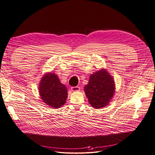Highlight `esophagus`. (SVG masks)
Segmentation results:
<instances>
[{"instance_id":"1","label":"esophagus","mask_w":155,"mask_h":155,"mask_svg":"<svg viewBox=\"0 0 155 155\" xmlns=\"http://www.w3.org/2000/svg\"><path fill=\"white\" fill-rule=\"evenodd\" d=\"M71 90L73 92H76V91H79L80 90V87H73L71 88Z\"/></svg>"}]
</instances>
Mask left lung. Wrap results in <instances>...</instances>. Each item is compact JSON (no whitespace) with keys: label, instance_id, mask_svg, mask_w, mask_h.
<instances>
[{"label":"left lung","instance_id":"8db88e82","mask_svg":"<svg viewBox=\"0 0 155 155\" xmlns=\"http://www.w3.org/2000/svg\"><path fill=\"white\" fill-rule=\"evenodd\" d=\"M84 91L89 104L94 109H101L109 104L115 92L113 77L105 68L91 74Z\"/></svg>","mask_w":155,"mask_h":155}]
</instances>
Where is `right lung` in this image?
<instances>
[{
    "label": "right lung",
    "instance_id": "add662e5",
    "mask_svg": "<svg viewBox=\"0 0 155 155\" xmlns=\"http://www.w3.org/2000/svg\"><path fill=\"white\" fill-rule=\"evenodd\" d=\"M39 92L45 104L53 109L61 107L68 97L67 87L60 82L57 74L53 72H47L42 77Z\"/></svg>",
    "mask_w": 155,
    "mask_h": 155
}]
</instances>
